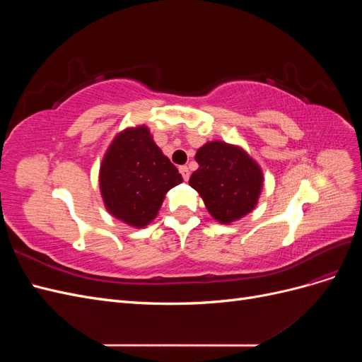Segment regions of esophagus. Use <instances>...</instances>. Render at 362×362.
I'll return each instance as SVG.
<instances>
[{
    "label": "esophagus",
    "mask_w": 362,
    "mask_h": 362,
    "mask_svg": "<svg viewBox=\"0 0 362 362\" xmlns=\"http://www.w3.org/2000/svg\"><path fill=\"white\" fill-rule=\"evenodd\" d=\"M180 173L182 175L184 181H189V178H190V172H189V168H187V166H180Z\"/></svg>",
    "instance_id": "34e87169"
}]
</instances>
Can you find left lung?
<instances>
[{
  "label": "left lung",
  "instance_id": "1",
  "mask_svg": "<svg viewBox=\"0 0 362 362\" xmlns=\"http://www.w3.org/2000/svg\"><path fill=\"white\" fill-rule=\"evenodd\" d=\"M194 160L199 168L189 184L199 193L214 221L229 225L257 206L264 175L242 146L222 140L206 141L196 151Z\"/></svg>",
  "mask_w": 362,
  "mask_h": 362
}]
</instances>
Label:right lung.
I'll return each mask as SVG.
<instances>
[{"label":"right lung","instance_id":"add662e5","mask_svg":"<svg viewBox=\"0 0 362 362\" xmlns=\"http://www.w3.org/2000/svg\"><path fill=\"white\" fill-rule=\"evenodd\" d=\"M182 182L181 173L156 145L146 125L115 136L100 168L105 210L133 228H145L158 214L166 193Z\"/></svg>","mask_w":362,"mask_h":362}]
</instances>
